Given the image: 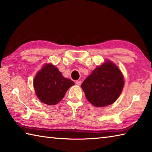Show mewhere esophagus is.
I'll return each instance as SVG.
<instances>
[{"label": "esophagus", "instance_id": "34e87169", "mask_svg": "<svg viewBox=\"0 0 152 152\" xmlns=\"http://www.w3.org/2000/svg\"><path fill=\"white\" fill-rule=\"evenodd\" d=\"M81 83H82V82L80 81V80H77V81H76V84H77V85H80L81 84Z\"/></svg>", "mask_w": 152, "mask_h": 152}]
</instances>
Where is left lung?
I'll use <instances>...</instances> for the list:
<instances>
[{"mask_svg":"<svg viewBox=\"0 0 152 152\" xmlns=\"http://www.w3.org/2000/svg\"><path fill=\"white\" fill-rule=\"evenodd\" d=\"M123 86L121 72L115 64L107 61L95 68L82 82L81 87L92 104L102 107L116 101Z\"/></svg>","mask_w":152,"mask_h":152,"instance_id":"obj_1","label":"left lung"}]
</instances>
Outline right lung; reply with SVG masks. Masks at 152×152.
Wrapping results in <instances>:
<instances>
[{
    "instance_id": "1",
    "label": "right lung",
    "mask_w": 152,
    "mask_h": 152,
    "mask_svg": "<svg viewBox=\"0 0 152 152\" xmlns=\"http://www.w3.org/2000/svg\"><path fill=\"white\" fill-rule=\"evenodd\" d=\"M74 84L73 81L64 78L58 69L50 64H46L38 72L33 81L38 99L48 105L58 103Z\"/></svg>"
}]
</instances>
